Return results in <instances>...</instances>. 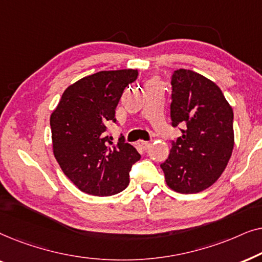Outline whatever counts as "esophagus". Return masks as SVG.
Instances as JSON below:
<instances>
[{
	"label": "esophagus",
	"instance_id": "obj_1",
	"mask_svg": "<svg viewBox=\"0 0 262 262\" xmlns=\"http://www.w3.org/2000/svg\"><path fill=\"white\" fill-rule=\"evenodd\" d=\"M137 145H138L139 149L146 150L150 146V143L149 142H145V141H138L137 142Z\"/></svg>",
	"mask_w": 262,
	"mask_h": 262
}]
</instances>
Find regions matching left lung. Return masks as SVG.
I'll return each mask as SVG.
<instances>
[{
	"label": "left lung",
	"instance_id": "1",
	"mask_svg": "<svg viewBox=\"0 0 262 262\" xmlns=\"http://www.w3.org/2000/svg\"><path fill=\"white\" fill-rule=\"evenodd\" d=\"M171 125L182 136L171 141L161 164L168 187L191 194L218 180L234 149V112L220 87L203 75L179 69L171 75Z\"/></svg>",
	"mask_w": 262,
	"mask_h": 262
}]
</instances>
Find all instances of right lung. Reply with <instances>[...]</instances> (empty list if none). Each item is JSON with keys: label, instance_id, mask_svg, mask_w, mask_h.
I'll return each mask as SVG.
<instances>
[{"label": "right lung", "instance_id": "add662e5", "mask_svg": "<svg viewBox=\"0 0 262 262\" xmlns=\"http://www.w3.org/2000/svg\"><path fill=\"white\" fill-rule=\"evenodd\" d=\"M134 69L99 71L64 91L50 118L53 154L63 173L82 192L105 196L127 187L141 159L123 136L116 144L107 125L116 123L124 89L137 80Z\"/></svg>", "mask_w": 262, "mask_h": 262}]
</instances>
